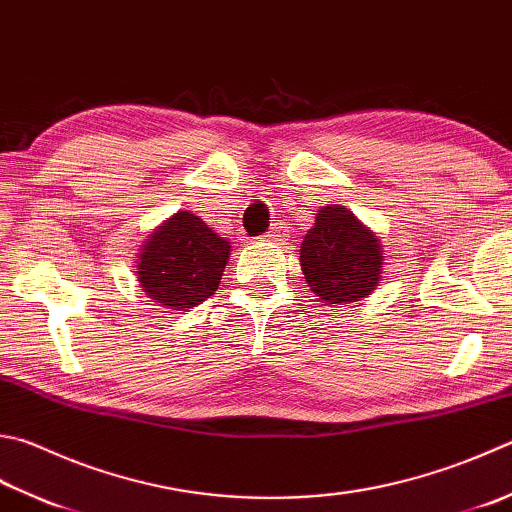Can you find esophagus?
Segmentation results:
<instances>
[{
    "label": "esophagus",
    "instance_id": "1",
    "mask_svg": "<svg viewBox=\"0 0 512 512\" xmlns=\"http://www.w3.org/2000/svg\"><path fill=\"white\" fill-rule=\"evenodd\" d=\"M285 238H287V231L283 227H274L272 231H267V234L263 236L265 243H274V245L285 243Z\"/></svg>",
    "mask_w": 512,
    "mask_h": 512
}]
</instances>
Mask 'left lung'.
I'll return each mask as SVG.
<instances>
[{
	"mask_svg": "<svg viewBox=\"0 0 512 512\" xmlns=\"http://www.w3.org/2000/svg\"><path fill=\"white\" fill-rule=\"evenodd\" d=\"M307 285L325 305L356 303L370 296L383 276V245L343 205L321 207L301 245Z\"/></svg>",
	"mask_w": 512,
	"mask_h": 512,
	"instance_id": "left-lung-1",
	"label": "left lung"
}]
</instances>
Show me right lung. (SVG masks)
I'll list each match as a JSON object with an SVG mask.
<instances>
[{
	"mask_svg": "<svg viewBox=\"0 0 512 512\" xmlns=\"http://www.w3.org/2000/svg\"><path fill=\"white\" fill-rule=\"evenodd\" d=\"M229 254L227 238L191 211H178L144 238L136 278L151 303L187 312L216 292Z\"/></svg>",
	"mask_w": 512,
	"mask_h": 512,
	"instance_id": "add662e5",
	"label": "right lung"
}]
</instances>
